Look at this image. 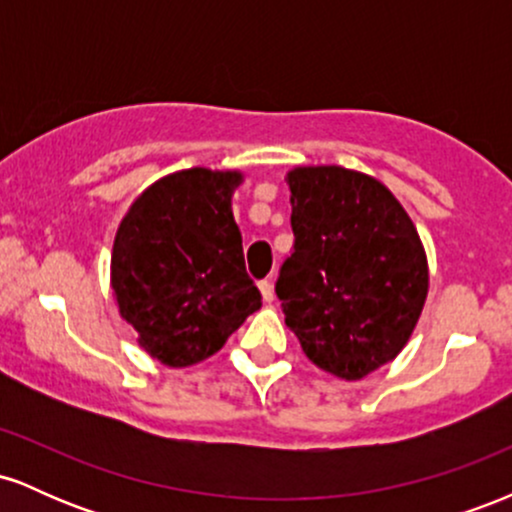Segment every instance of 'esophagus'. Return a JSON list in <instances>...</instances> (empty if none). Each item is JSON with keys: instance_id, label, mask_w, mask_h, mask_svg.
Returning a JSON list of instances; mask_svg holds the SVG:
<instances>
[{"instance_id": "obj_1", "label": "esophagus", "mask_w": 512, "mask_h": 512, "mask_svg": "<svg viewBox=\"0 0 512 512\" xmlns=\"http://www.w3.org/2000/svg\"><path fill=\"white\" fill-rule=\"evenodd\" d=\"M260 291H262L264 303H272V301H274V286H272V281H269V279L260 281Z\"/></svg>"}]
</instances>
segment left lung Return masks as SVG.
<instances>
[{
	"mask_svg": "<svg viewBox=\"0 0 512 512\" xmlns=\"http://www.w3.org/2000/svg\"><path fill=\"white\" fill-rule=\"evenodd\" d=\"M293 250L276 279L286 325L317 368L361 380L409 342L428 293L414 223L370 175L289 173Z\"/></svg>",
	"mask_w": 512,
	"mask_h": 512,
	"instance_id": "1",
	"label": "left lung"
}]
</instances>
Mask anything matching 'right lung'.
<instances>
[{"instance_id": "obj_1", "label": "right lung", "mask_w": 512, "mask_h": 512, "mask_svg": "<svg viewBox=\"0 0 512 512\" xmlns=\"http://www.w3.org/2000/svg\"><path fill=\"white\" fill-rule=\"evenodd\" d=\"M240 180L236 170H180L142 192L117 228L110 269L120 315L170 368L216 354L262 305L231 211Z\"/></svg>"}]
</instances>
